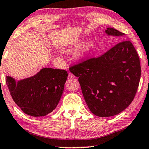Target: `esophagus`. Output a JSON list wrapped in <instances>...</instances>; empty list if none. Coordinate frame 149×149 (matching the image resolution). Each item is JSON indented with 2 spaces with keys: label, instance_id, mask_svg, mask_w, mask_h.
<instances>
[{
  "label": "esophagus",
  "instance_id": "34e87169",
  "mask_svg": "<svg viewBox=\"0 0 149 149\" xmlns=\"http://www.w3.org/2000/svg\"><path fill=\"white\" fill-rule=\"evenodd\" d=\"M74 77V74H72V73H69L68 74V79H73Z\"/></svg>",
  "mask_w": 149,
  "mask_h": 149
}]
</instances>
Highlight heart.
Masks as SVG:
<instances>
[{"mask_svg":"<svg viewBox=\"0 0 149 149\" xmlns=\"http://www.w3.org/2000/svg\"><path fill=\"white\" fill-rule=\"evenodd\" d=\"M83 42H84V40H81V41L78 42V43H77V45L76 47V48H79V46L81 45H82ZM93 45V42H89V43L87 44L84 47V48H83L82 52H81L80 54L78 55L79 58H81V57H83L85 56V55H86L87 54H88V53L90 52L91 49H92Z\"/></svg>","mask_w":149,"mask_h":149,"instance_id":"b5f03b06","label":"heart"}]
</instances>
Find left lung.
Segmentation results:
<instances>
[{"mask_svg":"<svg viewBox=\"0 0 149 149\" xmlns=\"http://www.w3.org/2000/svg\"><path fill=\"white\" fill-rule=\"evenodd\" d=\"M105 32L108 36L125 35L113 28ZM70 71L79 77L89 110L100 117L118 115L131 104L141 75L139 57L129 40L119 42L99 58L70 67Z\"/></svg>","mask_w":149,"mask_h":149,"instance_id":"1","label":"left lung"}]
</instances>
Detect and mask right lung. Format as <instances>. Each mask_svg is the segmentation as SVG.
Returning a JSON list of instances; mask_svg holds the SVG:
<instances>
[{
	"label": "right lung",
	"mask_w": 149,
	"mask_h": 149,
	"mask_svg": "<svg viewBox=\"0 0 149 149\" xmlns=\"http://www.w3.org/2000/svg\"><path fill=\"white\" fill-rule=\"evenodd\" d=\"M68 73L65 70L43 68L34 76L16 81L6 77L13 101L26 115L43 117L58 106Z\"/></svg>",
	"instance_id": "obj_1"
}]
</instances>
